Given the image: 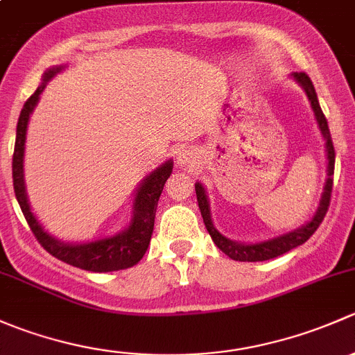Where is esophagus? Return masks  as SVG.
<instances>
[{"mask_svg": "<svg viewBox=\"0 0 355 355\" xmlns=\"http://www.w3.org/2000/svg\"><path fill=\"white\" fill-rule=\"evenodd\" d=\"M192 157H194L192 149H182V151L178 153V161H180V164H189L192 161Z\"/></svg>", "mask_w": 355, "mask_h": 355, "instance_id": "1", "label": "esophagus"}]
</instances>
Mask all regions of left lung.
I'll list each match as a JSON object with an SVG mask.
<instances>
[{
	"label": "left lung",
	"mask_w": 355,
	"mask_h": 355,
	"mask_svg": "<svg viewBox=\"0 0 355 355\" xmlns=\"http://www.w3.org/2000/svg\"><path fill=\"white\" fill-rule=\"evenodd\" d=\"M293 78H295V80L302 85L304 91H306L307 98H309L311 101V106H313L314 110V114H316L318 125H320L321 132H323V137L327 139L328 180H327V185H324L323 198H321L320 207H318L316 214H314V218L307 225L290 232V234L282 235V237L271 239V241H266V242H259V244L247 245V244H237V242L234 241H228L227 237H223V235L214 228L213 221H211L209 202H207L206 192H204L202 185L196 184V196H198L199 209H200V214H202L204 225H206L211 239H213L214 244L218 245V249L223 250L228 257H232V259L235 261H249V263H254V261H268V259H273V257L282 256V254L288 252V250L295 249V247L302 245L304 242H306L307 239H311V235L318 230L321 221L324 220V214H327L328 207H330L331 189H333V170H335V148H333L330 128H328L327 118H324V113L321 111L320 103H318L316 91H314V85L313 82H311L309 75L300 71V73H293Z\"/></svg>",
	"instance_id": "obj_1"
}]
</instances>
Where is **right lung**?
I'll list each match as a JSON object with an SVG mask.
<instances>
[{"label":"right lung","mask_w":355,"mask_h":355,"mask_svg":"<svg viewBox=\"0 0 355 355\" xmlns=\"http://www.w3.org/2000/svg\"><path fill=\"white\" fill-rule=\"evenodd\" d=\"M62 68L63 67H55L46 71L44 77H42L41 87H37V91L25 101L24 108L20 111L19 123H17L15 151H13L12 163L13 189H15L17 200H19L20 209H22L34 237L56 259L63 261V263L70 264V266L80 268V270L96 271V273L127 270V268L137 264L146 254V250H148L149 242H151L153 228H155L157 200H159L161 192H163L164 182L168 180L171 170H173V163L166 161L157 170L153 171L149 177H146L141 189L137 191V196H135L134 220H132L130 227L125 232H121V234L110 239H103V241L78 245L63 244V242L56 241L51 235L46 234L44 228L41 227V223L32 214L31 206L27 202V194H25L24 185V146L28 116H31L34 106L37 105L39 94L44 91L46 82L51 77H55V73H58Z\"/></svg>","instance_id":"obj_1"}]
</instances>
